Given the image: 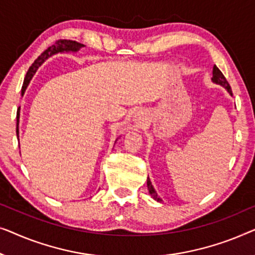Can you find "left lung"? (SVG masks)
Returning a JSON list of instances; mask_svg holds the SVG:
<instances>
[{
  "label": "left lung",
  "instance_id": "left-lung-1",
  "mask_svg": "<svg viewBox=\"0 0 255 255\" xmlns=\"http://www.w3.org/2000/svg\"><path fill=\"white\" fill-rule=\"evenodd\" d=\"M213 82H215V83L217 84H221L222 87H224L225 89H227L228 92L230 93V95H232V90H231V87L230 84H229V82L227 81V78H225V76L223 74H222V71L218 69V68L216 66H214V69H213ZM146 185H148V189H149V193L150 195L152 196L153 199L157 200V201H160V199L158 198V195H157V193L155 189H153L152 185H151V181H150V179L148 178V180H146Z\"/></svg>",
  "mask_w": 255,
  "mask_h": 255
}]
</instances>
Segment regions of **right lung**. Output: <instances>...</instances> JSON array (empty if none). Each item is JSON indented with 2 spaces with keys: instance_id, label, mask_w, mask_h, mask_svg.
I'll use <instances>...</instances> for the list:
<instances>
[{
  "instance_id": "1",
  "label": "right lung",
  "mask_w": 255,
  "mask_h": 255,
  "mask_svg": "<svg viewBox=\"0 0 255 255\" xmlns=\"http://www.w3.org/2000/svg\"><path fill=\"white\" fill-rule=\"evenodd\" d=\"M83 44H81V42H77V41H74V40H62V39H60V40L55 41L54 45H52L51 47H48L46 49L45 52H42L40 55L38 56V59L34 61L33 63H32V66L28 68L26 75H25V78H24V83H23V87H21V95L25 92V89L30 83L31 78L33 75L35 74V71L39 68V66H41V63L44 62L46 59H48L49 56H52L53 54H56V53H61V52H77L78 49L83 47ZM18 123H19V109L17 111V129H16V132L17 135H18Z\"/></svg>"
}]
</instances>
